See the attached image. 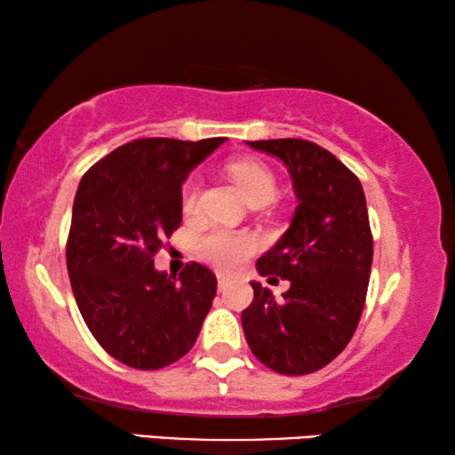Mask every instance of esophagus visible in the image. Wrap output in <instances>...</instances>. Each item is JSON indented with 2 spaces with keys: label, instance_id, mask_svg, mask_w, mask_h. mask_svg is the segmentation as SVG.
<instances>
[{
  "label": "esophagus",
  "instance_id": "34e87169",
  "mask_svg": "<svg viewBox=\"0 0 455 455\" xmlns=\"http://www.w3.org/2000/svg\"><path fill=\"white\" fill-rule=\"evenodd\" d=\"M229 282H232V277H229L228 273H217V283H220V290L226 288Z\"/></svg>",
  "mask_w": 455,
  "mask_h": 455
}]
</instances>
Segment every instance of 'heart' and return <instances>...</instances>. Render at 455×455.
I'll return each instance as SVG.
<instances>
[{
    "instance_id": "b5f03b06",
    "label": "heart",
    "mask_w": 455,
    "mask_h": 455,
    "mask_svg": "<svg viewBox=\"0 0 455 455\" xmlns=\"http://www.w3.org/2000/svg\"><path fill=\"white\" fill-rule=\"evenodd\" d=\"M229 176L242 195L246 196L248 203L252 201H267L269 203L277 192V180L273 172L265 164L257 159H235L228 165ZM198 195H201V180L196 176H190L182 184V192H180V203H182L184 213H192L196 209ZM257 242L251 234L244 232H232V229L215 228L211 229L198 240V251L211 263L221 267V269H234L240 265L248 254L254 251Z\"/></svg>"
}]
</instances>
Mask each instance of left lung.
Wrapping results in <instances>:
<instances>
[{
	"label": "left lung",
	"mask_w": 455,
	"mask_h": 455,
	"mask_svg": "<svg viewBox=\"0 0 455 455\" xmlns=\"http://www.w3.org/2000/svg\"><path fill=\"white\" fill-rule=\"evenodd\" d=\"M288 167L298 198L291 223L257 260L260 275L288 279L283 300L251 282L252 304L242 310L246 341L271 371L308 375L347 346L363 315L372 265L369 211L360 180L310 140L246 142Z\"/></svg>",
	"instance_id": "left-lung-1"
}]
</instances>
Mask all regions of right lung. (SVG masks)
Returning <instances> with one entry per match:
<instances>
[{
    "instance_id": "1",
    "label": "right lung",
    "mask_w": 455,
    "mask_h": 455,
    "mask_svg": "<svg viewBox=\"0 0 455 455\" xmlns=\"http://www.w3.org/2000/svg\"><path fill=\"white\" fill-rule=\"evenodd\" d=\"M223 140H132L78 184L66 246L74 298L103 350L132 369L188 354L213 304V271L190 263L167 275L153 257L182 223L184 180Z\"/></svg>"
}]
</instances>
